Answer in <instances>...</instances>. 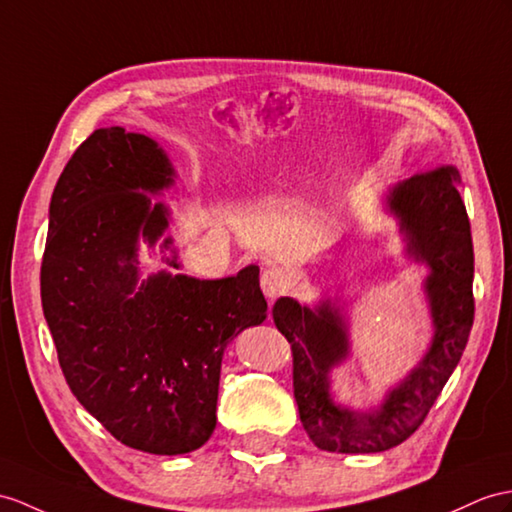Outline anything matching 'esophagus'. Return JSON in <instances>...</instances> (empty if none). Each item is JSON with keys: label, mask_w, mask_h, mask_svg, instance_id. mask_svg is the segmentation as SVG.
<instances>
[{"label": "esophagus", "mask_w": 512, "mask_h": 512, "mask_svg": "<svg viewBox=\"0 0 512 512\" xmlns=\"http://www.w3.org/2000/svg\"><path fill=\"white\" fill-rule=\"evenodd\" d=\"M289 273L280 267H269L263 271V276H260V289H263L267 299H278L280 295H284L289 291Z\"/></svg>", "instance_id": "esophagus-1"}]
</instances>
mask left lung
I'll return each mask as SVG.
<instances>
[{
	"mask_svg": "<svg viewBox=\"0 0 512 512\" xmlns=\"http://www.w3.org/2000/svg\"><path fill=\"white\" fill-rule=\"evenodd\" d=\"M458 171L439 167L397 182L384 208L404 236L406 258L428 267L423 280L432 339L406 376L367 408L334 400L332 369L352 352L350 319L341 297L315 306L280 297L273 321L293 350V389L304 423L319 450L376 454L404 443L426 419L465 352L473 326V245L467 210L456 189Z\"/></svg>",
	"mask_w": 512,
	"mask_h": 512,
	"instance_id": "1",
	"label": "left lung"
}]
</instances>
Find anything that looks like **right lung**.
<instances>
[{
    "instance_id": "obj_1",
    "label": "right lung",
    "mask_w": 512,
    "mask_h": 512,
    "mask_svg": "<svg viewBox=\"0 0 512 512\" xmlns=\"http://www.w3.org/2000/svg\"><path fill=\"white\" fill-rule=\"evenodd\" d=\"M176 184L145 134L95 130L60 173L41 265L43 315L71 393L123 445L176 456L217 426L221 358L267 319L258 267L199 280L162 269L141 278V243L180 269L165 236Z\"/></svg>"
}]
</instances>
